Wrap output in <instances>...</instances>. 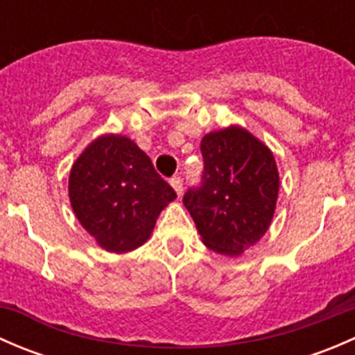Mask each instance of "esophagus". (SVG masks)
I'll return each mask as SVG.
<instances>
[{"instance_id": "1", "label": "esophagus", "mask_w": 355, "mask_h": 355, "mask_svg": "<svg viewBox=\"0 0 355 355\" xmlns=\"http://www.w3.org/2000/svg\"><path fill=\"white\" fill-rule=\"evenodd\" d=\"M170 184H171V187L175 189V192H177L178 196H182V191H184V180H182V177H173L170 180Z\"/></svg>"}]
</instances>
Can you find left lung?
<instances>
[{
  "label": "left lung",
  "instance_id": "1",
  "mask_svg": "<svg viewBox=\"0 0 355 355\" xmlns=\"http://www.w3.org/2000/svg\"><path fill=\"white\" fill-rule=\"evenodd\" d=\"M200 182L184 196L202 242L225 256L254 245L273 218L277 163L270 149L241 127L211 132L200 141Z\"/></svg>",
  "mask_w": 355,
  "mask_h": 355
}]
</instances>
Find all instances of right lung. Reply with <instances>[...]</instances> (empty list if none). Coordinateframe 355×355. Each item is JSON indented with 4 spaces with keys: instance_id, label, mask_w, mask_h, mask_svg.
<instances>
[{
    "instance_id": "add662e5",
    "label": "right lung",
    "mask_w": 355,
    "mask_h": 355,
    "mask_svg": "<svg viewBox=\"0 0 355 355\" xmlns=\"http://www.w3.org/2000/svg\"><path fill=\"white\" fill-rule=\"evenodd\" d=\"M68 192L77 220L110 252L144 244L161 209L177 198L149 156L121 135L96 139L82 153Z\"/></svg>"
}]
</instances>
